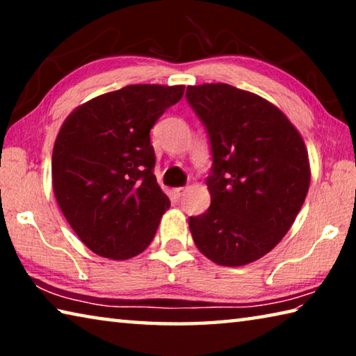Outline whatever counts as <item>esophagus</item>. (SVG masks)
Instances as JSON below:
<instances>
[{"instance_id":"obj_1","label":"esophagus","mask_w":356,"mask_h":356,"mask_svg":"<svg viewBox=\"0 0 356 356\" xmlns=\"http://www.w3.org/2000/svg\"><path fill=\"white\" fill-rule=\"evenodd\" d=\"M185 191H186V188H185V186H179V188H174V193H176V195H177L179 197H180V196H182Z\"/></svg>"}]
</instances>
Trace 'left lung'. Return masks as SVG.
Here are the masks:
<instances>
[{
	"instance_id": "1",
	"label": "left lung",
	"mask_w": 356,
	"mask_h": 356,
	"mask_svg": "<svg viewBox=\"0 0 356 356\" xmlns=\"http://www.w3.org/2000/svg\"><path fill=\"white\" fill-rule=\"evenodd\" d=\"M212 149L210 207L190 216L204 256L240 267L272 251L303 206L311 182L308 150L278 106L225 83L186 88Z\"/></svg>"
}]
</instances>
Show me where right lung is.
I'll use <instances>...</instances> for the list:
<instances>
[{
	"mask_svg": "<svg viewBox=\"0 0 356 356\" xmlns=\"http://www.w3.org/2000/svg\"><path fill=\"white\" fill-rule=\"evenodd\" d=\"M185 86L130 84L72 111L51 156L59 209L81 242L125 261L152 242L171 202L154 176L150 129Z\"/></svg>",
	"mask_w": 356,
	"mask_h": 356,
	"instance_id": "obj_1",
	"label": "right lung"
}]
</instances>
